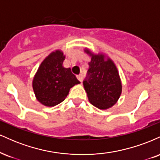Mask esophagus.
Here are the masks:
<instances>
[{
    "instance_id": "obj_1",
    "label": "esophagus",
    "mask_w": 160,
    "mask_h": 160,
    "mask_svg": "<svg viewBox=\"0 0 160 160\" xmlns=\"http://www.w3.org/2000/svg\"><path fill=\"white\" fill-rule=\"evenodd\" d=\"M77 78H78V79L79 80H80V82L82 81V74H79V75H78V76H77Z\"/></svg>"
}]
</instances>
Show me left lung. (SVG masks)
I'll return each mask as SVG.
<instances>
[{"label":"left lung","instance_id":"8db88e82","mask_svg":"<svg viewBox=\"0 0 160 160\" xmlns=\"http://www.w3.org/2000/svg\"><path fill=\"white\" fill-rule=\"evenodd\" d=\"M85 52L91 56L87 77L83 81L84 89L89 102L101 110L111 108L122 93V82L117 66L103 54H94L89 49Z\"/></svg>","mask_w":160,"mask_h":160}]
</instances>
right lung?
<instances>
[{
    "instance_id": "1",
    "label": "right lung",
    "mask_w": 160,
    "mask_h": 160,
    "mask_svg": "<svg viewBox=\"0 0 160 160\" xmlns=\"http://www.w3.org/2000/svg\"><path fill=\"white\" fill-rule=\"evenodd\" d=\"M65 58L61 50L52 52L41 62L33 79L36 98L47 107L61 103L68 95L70 89L80 83L70 68H64Z\"/></svg>"
}]
</instances>
